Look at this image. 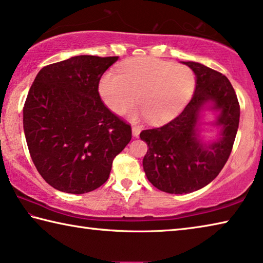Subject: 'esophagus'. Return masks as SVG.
I'll use <instances>...</instances> for the list:
<instances>
[{"label": "esophagus", "mask_w": 263, "mask_h": 263, "mask_svg": "<svg viewBox=\"0 0 263 263\" xmlns=\"http://www.w3.org/2000/svg\"><path fill=\"white\" fill-rule=\"evenodd\" d=\"M140 135V128L138 126H132V136L133 137H139Z\"/></svg>", "instance_id": "34e87169"}]
</instances>
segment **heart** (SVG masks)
<instances>
[{
    "instance_id": "heart-1",
    "label": "heart",
    "mask_w": 263,
    "mask_h": 263,
    "mask_svg": "<svg viewBox=\"0 0 263 263\" xmlns=\"http://www.w3.org/2000/svg\"><path fill=\"white\" fill-rule=\"evenodd\" d=\"M195 74L188 66L144 57L124 64L119 72H108L100 81V94L105 105L117 115L136 101L140 109L131 117L149 118L154 124L171 121L190 100Z\"/></svg>"
}]
</instances>
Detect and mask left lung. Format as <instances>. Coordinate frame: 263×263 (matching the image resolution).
I'll return each instance as SVG.
<instances>
[{
    "mask_svg": "<svg viewBox=\"0 0 263 263\" xmlns=\"http://www.w3.org/2000/svg\"><path fill=\"white\" fill-rule=\"evenodd\" d=\"M196 75V87L184 110L166 125L144 130L148 146L142 160L145 174L155 188L168 194H189L208 185L219 174L237 136L240 106L229 79L199 62L182 61ZM205 109L218 115L212 125L220 127L215 142L199 137Z\"/></svg>",
    "mask_w": 263,
    "mask_h": 263,
    "instance_id": "8db88e82",
    "label": "left lung"
}]
</instances>
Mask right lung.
<instances>
[{
    "label": "right lung",
    "instance_id": "add662e5",
    "mask_svg": "<svg viewBox=\"0 0 263 263\" xmlns=\"http://www.w3.org/2000/svg\"><path fill=\"white\" fill-rule=\"evenodd\" d=\"M118 57L77 55L43 67L23 109L31 159L53 188L84 194L109 179L131 126L101 101V77Z\"/></svg>",
    "mask_w": 263,
    "mask_h": 263
}]
</instances>
